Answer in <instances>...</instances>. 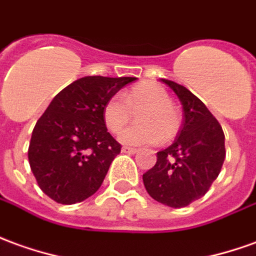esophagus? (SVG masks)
I'll return each mask as SVG.
<instances>
[{"instance_id": "esophagus-1", "label": "esophagus", "mask_w": 256, "mask_h": 256, "mask_svg": "<svg viewBox=\"0 0 256 256\" xmlns=\"http://www.w3.org/2000/svg\"><path fill=\"white\" fill-rule=\"evenodd\" d=\"M122 152L128 154V155H130V154H136V152H137V150H136V148H132V146H123Z\"/></svg>"}]
</instances>
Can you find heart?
<instances>
[{
	"mask_svg": "<svg viewBox=\"0 0 256 256\" xmlns=\"http://www.w3.org/2000/svg\"><path fill=\"white\" fill-rule=\"evenodd\" d=\"M140 110V124L123 130L119 140L126 146H151L170 140L180 128V115L172 105L170 96L155 83H141L104 104L102 119L112 133H119L132 119V110Z\"/></svg>",
	"mask_w": 256,
	"mask_h": 256,
	"instance_id": "1",
	"label": "heart"
}]
</instances>
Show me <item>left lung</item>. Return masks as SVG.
Here are the masks:
<instances>
[{
  "label": "left lung",
  "instance_id": "1",
  "mask_svg": "<svg viewBox=\"0 0 256 256\" xmlns=\"http://www.w3.org/2000/svg\"><path fill=\"white\" fill-rule=\"evenodd\" d=\"M183 105V124L174 142L156 152V164L142 174L155 201L183 208L206 194L224 162V134L205 104L184 86L160 78Z\"/></svg>",
  "mask_w": 256,
  "mask_h": 256
}]
</instances>
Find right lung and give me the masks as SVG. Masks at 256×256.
<instances>
[{
    "label": "right lung",
    "instance_id": "obj_1",
    "mask_svg": "<svg viewBox=\"0 0 256 256\" xmlns=\"http://www.w3.org/2000/svg\"><path fill=\"white\" fill-rule=\"evenodd\" d=\"M136 78H78L54 97L37 120L28 164L42 192L55 202H82L101 187L122 148L104 123V104Z\"/></svg>",
    "mask_w": 256,
    "mask_h": 256
}]
</instances>
